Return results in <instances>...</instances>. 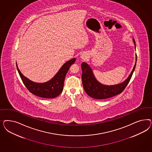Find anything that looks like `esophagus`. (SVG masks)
<instances>
[{
  "mask_svg": "<svg viewBox=\"0 0 152 152\" xmlns=\"http://www.w3.org/2000/svg\"><path fill=\"white\" fill-rule=\"evenodd\" d=\"M80 58H81L82 60H86V58H88V56H87V54L83 53V54L81 55V56H80Z\"/></svg>",
  "mask_w": 152,
  "mask_h": 152,
  "instance_id": "esophagus-1",
  "label": "esophagus"
}]
</instances>
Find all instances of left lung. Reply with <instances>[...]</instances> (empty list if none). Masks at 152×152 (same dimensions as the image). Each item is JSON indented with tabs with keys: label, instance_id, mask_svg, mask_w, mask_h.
Listing matches in <instances>:
<instances>
[{
	"label": "left lung",
	"instance_id": "1",
	"mask_svg": "<svg viewBox=\"0 0 152 152\" xmlns=\"http://www.w3.org/2000/svg\"><path fill=\"white\" fill-rule=\"evenodd\" d=\"M133 40L135 48V42L134 39H133ZM135 58L137 62V56ZM135 66L136 63L129 77L123 83L115 85L108 86L99 83L94 75L91 67L86 63L83 62L81 64V69L83 72L82 81L84 90L88 95L95 99L102 100L116 96L123 92L129 83Z\"/></svg>",
	"mask_w": 152,
	"mask_h": 152
}]
</instances>
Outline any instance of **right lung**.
Returning <instances> with one entry per match:
<instances>
[{"instance_id":"1","label":"right lung","mask_w":152,"mask_h":152,"mask_svg":"<svg viewBox=\"0 0 152 152\" xmlns=\"http://www.w3.org/2000/svg\"><path fill=\"white\" fill-rule=\"evenodd\" d=\"M76 58H73L66 62L51 80L44 83H34L31 81L20 72L17 64L16 65L19 76L29 92L37 96L51 99L58 96L63 91L65 76L70 66L74 64Z\"/></svg>"}]
</instances>
